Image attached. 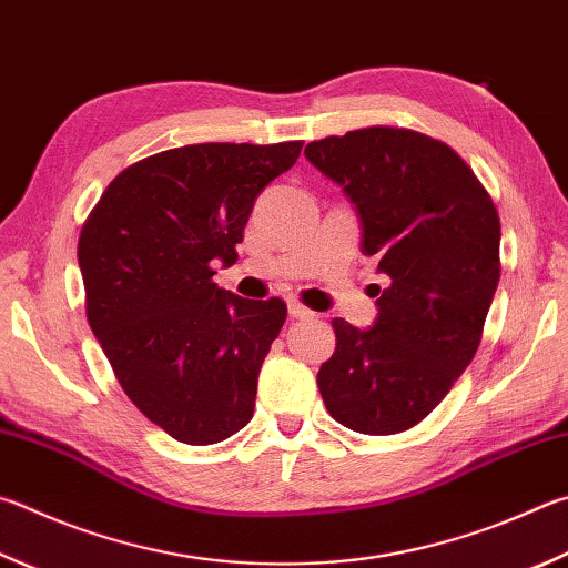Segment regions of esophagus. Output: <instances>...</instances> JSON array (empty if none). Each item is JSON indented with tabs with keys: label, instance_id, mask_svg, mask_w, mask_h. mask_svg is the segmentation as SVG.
<instances>
[{
	"label": "esophagus",
	"instance_id": "1",
	"mask_svg": "<svg viewBox=\"0 0 568 568\" xmlns=\"http://www.w3.org/2000/svg\"><path fill=\"white\" fill-rule=\"evenodd\" d=\"M287 313H291V317H297V320H307V317H313V315H315L313 311H307L305 305L295 303V301L287 303Z\"/></svg>",
	"mask_w": 568,
	"mask_h": 568
}]
</instances>
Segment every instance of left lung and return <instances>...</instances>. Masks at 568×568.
Returning <instances> with one entry per match:
<instances>
[{
    "mask_svg": "<svg viewBox=\"0 0 568 568\" xmlns=\"http://www.w3.org/2000/svg\"><path fill=\"white\" fill-rule=\"evenodd\" d=\"M363 225V253L389 283L377 320L335 317V353L317 373L329 415L359 435L425 419L467 369L499 285V215L474 171L419 131L369 126L305 146Z\"/></svg>",
    "mask_w": 568,
    "mask_h": 568,
    "instance_id": "obj_1",
    "label": "left lung"
}]
</instances>
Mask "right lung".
I'll use <instances>...</instances> for the list:
<instances>
[{"label":"right lung","instance_id":"add662e5","mask_svg":"<svg viewBox=\"0 0 568 568\" xmlns=\"http://www.w3.org/2000/svg\"><path fill=\"white\" fill-rule=\"evenodd\" d=\"M301 149L193 143L153 153L109 183L81 229L89 325L133 405L185 445H215L253 417L287 307L223 291L213 265L239 261L257 193Z\"/></svg>","mask_w":568,"mask_h":568}]
</instances>
